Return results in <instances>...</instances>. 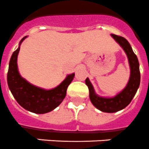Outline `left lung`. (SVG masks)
<instances>
[{"label": "left lung", "mask_w": 149, "mask_h": 149, "mask_svg": "<svg viewBox=\"0 0 149 149\" xmlns=\"http://www.w3.org/2000/svg\"><path fill=\"white\" fill-rule=\"evenodd\" d=\"M111 36L121 46L128 57L129 64L130 67V76L127 86L121 92L113 97L106 98L98 95L95 92L93 86L88 78H86V84L89 90V98L91 102L96 108L106 113H114L127 107L135 96L140 84L139 63L138 58L132 51V47L128 41L123 37L114 34H111Z\"/></svg>", "instance_id": "obj_1"}]
</instances>
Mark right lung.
I'll list each match as a JSON object with an SVG mask.
<instances>
[{"mask_svg":"<svg viewBox=\"0 0 149 149\" xmlns=\"http://www.w3.org/2000/svg\"><path fill=\"white\" fill-rule=\"evenodd\" d=\"M25 36L19 42V47L11 56L7 72V84L11 93L20 106L35 113H46L55 109L63 102L69 85L75 74L67 75L59 86L46 90L31 84L19 74L17 67V57L20 45L26 38Z\"/></svg>","mask_w":149,"mask_h":149,"instance_id":"add662e5","label":"right lung"}]
</instances>
